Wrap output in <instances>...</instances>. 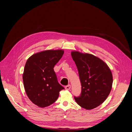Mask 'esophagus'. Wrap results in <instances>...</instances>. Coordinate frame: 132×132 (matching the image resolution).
<instances>
[{
	"instance_id": "esophagus-1",
	"label": "esophagus",
	"mask_w": 132,
	"mask_h": 132,
	"mask_svg": "<svg viewBox=\"0 0 132 132\" xmlns=\"http://www.w3.org/2000/svg\"><path fill=\"white\" fill-rule=\"evenodd\" d=\"M65 89L67 90H69L71 89V85H68L65 87Z\"/></svg>"
}]
</instances>
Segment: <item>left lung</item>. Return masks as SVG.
<instances>
[{
  "instance_id": "8db88e82",
  "label": "left lung",
  "mask_w": 132,
  "mask_h": 132,
  "mask_svg": "<svg viewBox=\"0 0 132 132\" xmlns=\"http://www.w3.org/2000/svg\"><path fill=\"white\" fill-rule=\"evenodd\" d=\"M71 55L81 85L80 96L75 97V100L86 110L95 109L105 101L111 91L112 72L105 62L92 54L72 51Z\"/></svg>"
}]
</instances>
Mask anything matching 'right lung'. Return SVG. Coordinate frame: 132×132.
Segmentation results:
<instances>
[{"label":"right lung","instance_id":"1","mask_svg":"<svg viewBox=\"0 0 132 132\" xmlns=\"http://www.w3.org/2000/svg\"><path fill=\"white\" fill-rule=\"evenodd\" d=\"M62 49L35 53L25 64L22 79L26 93L33 104L46 108L53 104L64 88L57 81L54 67L64 54Z\"/></svg>","mask_w":132,"mask_h":132}]
</instances>
